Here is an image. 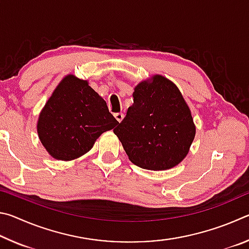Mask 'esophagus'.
I'll return each mask as SVG.
<instances>
[{"instance_id": "1", "label": "esophagus", "mask_w": 249, "mask_h": 249, "mask_svg": "<svg viewBox=\"0 0 249 249\" xmlns=\"http://www.w3.org/2000/svg\"><path fill=\"white\" fill-rule=\"evenodd\" d=\"M114 116H115V119L117 120V122H120V123L122 122V120L124 119V114H123V113H115Z\"/></svg>"}]
</instances>
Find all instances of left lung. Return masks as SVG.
I'll list each match as a JSON object with an SVG mask.
<instances>
[{"label":"left lung","instance_id":"1","mask_svg":"<svg viewBox=\"0 0 249 249\" xmlns=\"http://www.w3.org/2000/svg\"><path fill=\"white\" fill-rule=\"evenodd\" d=\"M134 103L114 128L134 165L167 170L188 155L196 136L191 111L176 84L156 74L138 83Z\"/></svg>","mask_w":249,"mask_h":249}]
</instances>
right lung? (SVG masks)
I'll list each match as a JSON object with an SVG mask.
<instances>
[{"label": "right lung", "mask_w": 249, "mask_h": 249, "mask_svg": "<svg viewBox=\"0 0 249 249\" xmlns=\"http://www.w3.org/2000/svg\"><path fill=\"white\" fill-rule=\"evenodd\" d=\"M117 124L89 82L68 74L41 109L37 133L52 157L69 161L87 154L101 134Z\"/></svg>", "instance_id": "1"}]
</instances>
